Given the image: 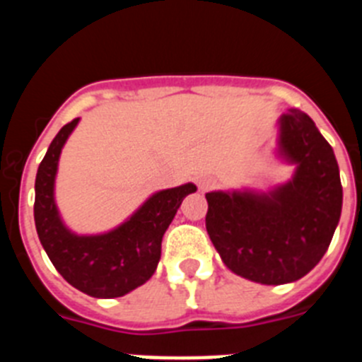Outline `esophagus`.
I'll return each instance as SVG.
<instances>
[{
  "mask_svg": "<svg viewBox=\"0 0 362 362\" xmlns=\"http://www.w3.org/2000/svg\"><path fill=\"white\" fill-rule=\"evenodd\" d=\"M214 185H216V181H214L212 177H201L199 181H197V187H199L201 192L210 190V188H212Z\"/></svg>",
  "mask_w": 362,
  "mask_h": 362,
  "instance_id": "34e87169",
  "label": "esophagus"
}]
</instances>
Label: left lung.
<instances>
[{
	"instance_id": "1",
	"label": "left lung",
	"mask_w": 362,
	"mask_h": 362,
	"mask_svg": "<svg viewBox=\"0 0 362 362\" xmlns=\"http://www.w3.org/2000/svg\"><path fill=\"white\" fill-rule=\"evenodd\" d=\"M279 127L281 153L297 165L290 183L268 196L206 194V232L223 263L261 284L306 276L328 250L343 209L337 159L315 123L292 108Z\"/></svg>"
}]
</instances>
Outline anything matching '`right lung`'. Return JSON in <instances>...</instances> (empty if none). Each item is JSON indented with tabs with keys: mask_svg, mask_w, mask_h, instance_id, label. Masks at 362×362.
<instances>
[{
	"mask_svg": "<svg viewBox=\"0 0 362 362\" xmlns=\"http://www.w3.org/2000/svg\"><path fill=\"white\" fill-rule=\"evenodd\" d=\"M66 123L50 143L36 175L34 221L45 252L74 288L92 297H121L152 277L161 259V241L179 204L196 185L153 194L127 223L103 235H74L54 203V177L66 137L78 124Z\"/></svg>",
	"mask_w": 362,
	"mask_h": 362,
	"instance_id": "1",
	"label": "right lung"
}]
</instances>
